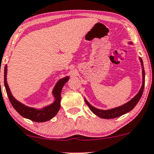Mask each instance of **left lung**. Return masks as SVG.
Here are the masks:
<instances>
[{
	"label": "left lung",
	"instance_id": "left-lung-1",
	"mask_svg": "<svg viewBox=\"0 0 154 154\" xmlns=\"http://www.w3.org/2000/svg\"><path fill=\"white\" fill-rule=\"evenodd\" d=\"M129 44H132L131 42H129ZM140 62L141 63L142 66V77H143V83L142 86L140 88V90L139 92H138V94L135 96L133 99H131L130 101L128 102L121 106H119L118 107H115V108L110 109V110H100V109L96 108V107H93L91 105L90 103H88V100L86 99H85V103L88 105V107H90V109L91 111L93 112L94 114H95L96 116H97L98 117L105 118V119H112V118H116L120 116H123V115L127 113L129 111L133 110L134 108V107L137 105V103H138V101L140 100V97H141L143 92L144 89V85H145V71H144V67H143V60L141 58H140Z\"/></svg>",
	"mask_w": 154,
	"mask_h": 154
}]
</instances>
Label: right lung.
I'll return each instance as SVG.
<instances>
[{
	"mask_svg": "<svg viewBox=\"0 0 154 154\" xmlns=\"http://www.w3.org/2000/svg\"><path fill=\"white\" fill-rule=\"evenodd\" d=\"M7 75V65L5 66L4 68V85L5 90H6L7 95L9 98L12 106L17 112L23 116V118H27L34 122H45L47 120H51L56 116L58 111L60 109V101H61V92L62 90L65 85V83L69 80V77H65L64 78L61 79L59 80L55 85L54 88L53 90V95L55 97V100L52 104L48 105L47 107H44L42 109H36L34 107H27L17 100L15 99V97L12 95L10 89L8 88V83L6 80Z\"/></svg>",
	"mask_w": 154,
	"mask_h": 154,
	"instance_id": "obj_1",
	"label": "right lung"
}]
</instances>
